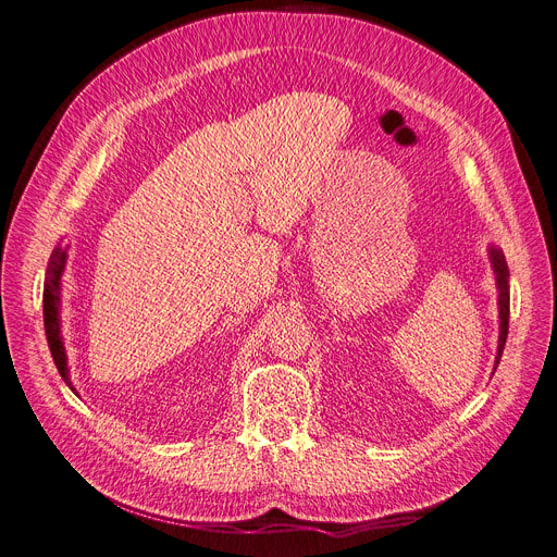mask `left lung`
Wrapping results in <instances>:
<instances>
[{
  "label": "left lung",
  "instance_id": "left-lung-1",
  "mask_svg": "<svg viewBox=\"0 0 557 557\" xmlns=\"http://www.w3.org/2000/svg\"><path fill=\"white\" fill-rule=\"evenodd\" d=\"M492 263L496 271V284H498V307H500V336H498V352H496V367L500 361L505 338H507V323H510V271H507V263L500 250L492 248Z\"/></svg>",
  "mask_w": 557,
  "mask_h": 557
}]
</instances>
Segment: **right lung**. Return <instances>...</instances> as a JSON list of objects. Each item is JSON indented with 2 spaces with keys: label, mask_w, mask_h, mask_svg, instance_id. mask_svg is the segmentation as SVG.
<instances>
[{
  "label": "right lung",
  "mask_w": 557,
  "mask_h": 557,
  "mask_svg": "<svg viewBox=\"0 0 557 557\" xmlns=\"http://www.w3.org/2000/svg\"><path fill=\"white\" fill-rule=\"evenodd\" d=\"M65 265V250L57 248L50 257V265H47L45 273V286H42V319H45V334L47 344H50V352L54 357V364L70 384L67 377V364H65V350L61 344V327H59V288H61V273Z\"/></svg>",
  "instance_id": "add662e5"
}]
</instances>
